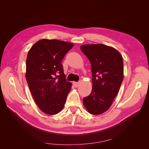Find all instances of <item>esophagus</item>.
<instances>
[{
    "label": "esophagus",
    "mask_w": 149,
    "mask_h": 149,
    "mask_svg": "<svg viewBox=\"0 0 149 149\" xmlns=\"http://www.w3.org/2000/svg\"><path fill=\"white\" fill-rule=\"evenodd\" d=\"M73 84L75 87H78V86H79V83H78V82H73Z\"/></svg>",
    "instance_id": "obj_1"
}]
</instances>
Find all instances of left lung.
<instances>
[{
    "label": "left lung",
    "mask_w": 149,
    "mask_h": 149,
    "mask_svg": "<svg viewBox=\"0 0 149 149\" xmlns=\"http://www.w3.org/2000/svg\"><path fill=\"white\" fill-rule=\"evenodd\" d=\"M81 49L91 63L93 88L83 98L87 111L101 114L111 106L124 78L123 56L113 47L103 44L83 45Z\"/></svg>",
    "instance_id": "8db88e82"
}]
</instances>
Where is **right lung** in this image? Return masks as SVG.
Listing matches in <instances>:
<instances>
[{
    "label": "right lung",
    "instance_id": "1",
    "mask_svg": "<svg viewBox=\"0 0 149 149\" xmlns=\"http://www.w3.org/2000/svg\"><path fill=\"white\" fill-rule=\"evenodd\" d=\"M74 44L42 39L29 49L25 77L40 109L48 115L62 111L72 84L66 80L61 62Z\"/></svg>",
    "mask_w": 149,
    "mask_h": 149
}]
</instances>
